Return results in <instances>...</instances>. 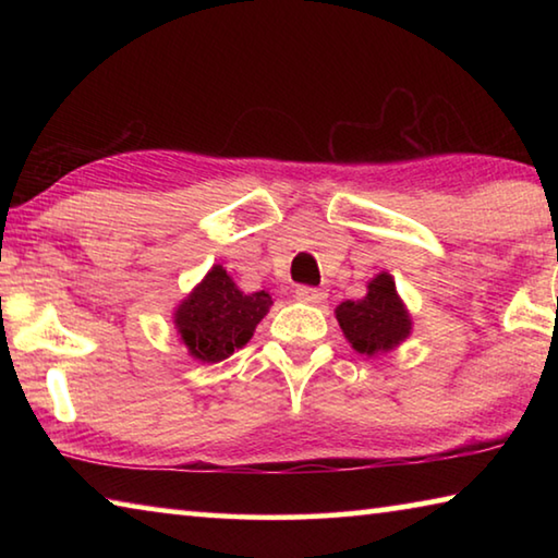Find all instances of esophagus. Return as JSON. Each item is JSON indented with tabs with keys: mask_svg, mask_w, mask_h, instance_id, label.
<instances>
[{
	"mask_svg": "<svg viewBox=\"0 0 558 558\" xmlns=\"http://www.w3.org/2000/svg\"><path fill=\"white\" fill-rule=\"evenodd\" d=\"M295 298H298L300 302H307V305H317V302H323V300L327 298V292L319 290V288L300 286V288L295 290Z\"/></svg>",
	"mask_w": 558,
	"mask_h": 558,
	"instance_id": "1",
	"label": "esophagus"
}]
</instances>
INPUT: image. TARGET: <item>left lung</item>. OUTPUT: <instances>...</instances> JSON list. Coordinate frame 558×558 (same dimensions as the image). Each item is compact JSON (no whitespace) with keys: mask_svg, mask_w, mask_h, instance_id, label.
<instances>
[{"mask_svg":"<svg viewBox=\"0 0 558 558\" xmlns=\"http://www.w3.org/2000/svg\"><path fill=\"white\" fill-rule=\"evenodd\" d=\"M335 315L349 344L366 356L389 352L411 335L409 310L396 292V282L389 272L372 278L366 295L362 300L342 302Z\"/></svg>","mask_w":558,"mask_h":558,"instance_id":"obj_1","label":"left lung"}]
</instances>
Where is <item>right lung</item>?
Returning a JSON list of instances; mask_svg holds the SVG:
<instances>
[{
  "label": "right lung",
  "instance_id": "right-lung-1",
  "mask_svg": "<svg viewBox=\"0 0 558 558\" xmlns=\"http://www.w3.org/2000/svg\"><path fill=\"white\" fill-rule=\"evenodd\" d=\"M270 305L272 300L266 290L245 295L229 272L214 266L179 302L174 327L189 354L204 364H216L248 342Z\"/></svg>",
  "mask_w": 558,
  "mask_h": 558
}]
</instances>
